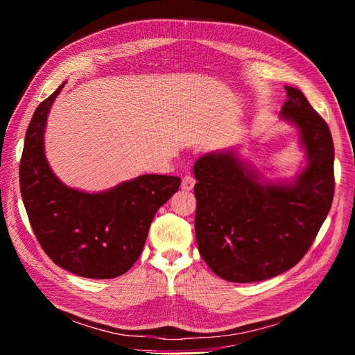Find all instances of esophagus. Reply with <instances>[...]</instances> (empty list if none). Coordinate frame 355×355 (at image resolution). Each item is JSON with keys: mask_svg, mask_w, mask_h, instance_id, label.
I'll use <instances>...</instances> for the list:
<instances>
[{"mask_svg": "<svg viewBox=\"0 0 355 355\" xmlns=\"http://www.w3.org/2000/svg\"><path fill=\"white\" fill-rule=\"evenodd\" d=\"M194 185H196V178L192 176L191 173H187V175H185V178L182 179V189L191 191L192 188H194Z\"/></svg>", "mask_w": 355, "mask_h": 355, "instance_id": "esophagus-1", "label": "esophagus"}]
</instances>
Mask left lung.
I'll use <instances>...</instances> for the list:
<instances>
[{
	"instance_id": "8db88e82",
	"label": "left lung",
	"mask_w": 355,
	"mask_h": 355,
	"mask_svg": "<svg viewBox=\"0 0 355 355\" xmlns=\"http://www.w3.org/2000/svg\"><path fill=\"white\" fill-rule=\"evenodd\" d=\"M282 120L297 128L306 166L286 182H268L237 149L209 153L194 164L196 239L218 277L232 283L272 278L308 252L335 192L329 125L299 89L286 85Z\"/></svg>"
}]
</instances>
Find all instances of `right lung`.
<instances>
[{
  "instance_id": "obj_1",
  "label": "right lung",
  "mask_w": 355,
  "mask_h": 355,
  "mask_svg": "<svg viewBox=\"0 0 355 355\" xmlns=\"http://www.w3.org/2000/svg\"><path fill=\"white\" fill-rule=\"evenodd\" d=\"M63 85L32 115L20 159V192L31 227L53 262L80 277L115 278L141 256L155 213L179 189L180 178L142 175L102 192L60 182L44 155V132Z\"/></svg>"
}]
</instances>
